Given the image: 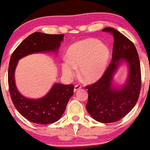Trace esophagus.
Here are the masks:
<instances>
[{"label": "esophagus", "instance_id": "1", "mask_svg": "<svg viewBox=\"0 0 150 150\" xmlns=\"http://www.w3.org/2000/svg\"><path fill=\"white\" fill-rule=\"evenodd\" d=\"M80 89H81V85H75L74 89V91L76 92V91H78V90H79Z\"/></svg>", "mask_w": 150, "mask_h": 150}]
</instances>
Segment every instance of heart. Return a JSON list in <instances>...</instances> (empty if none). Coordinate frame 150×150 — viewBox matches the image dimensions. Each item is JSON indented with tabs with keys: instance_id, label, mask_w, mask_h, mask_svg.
Returning <instances> with one entry per match:
<instances>
[{
	"instance_id": "heart-1",
	"label": "heart",
	"mask_w": 150,
	"mask_h": 150,
	"mask_svg": "<svg viewBox=\"0 0 150 150\" xmlns=\"http://www.w3.org/2000/svg\"><path fill=\"white\" fill-rule=\"evenodd\" d=\"M67 59L61 63L62 74L67 79L74 76L76 68L87 83H94L105 72L110 50L106 45L96 39H86L71 45L66 53Z\"/></svg>"
}]
</instances>
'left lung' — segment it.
Listing matches in <instances>:
<instances>
[{"instance_id": "left-lung-1", "label": "left lung", "mask_w": 150, "mask_h": 150, "mask_svg": "<svg viewBox=\"0 0 150 150\" xmlns=\"http://www.w3.org/2000/svg\"><path fill=\"white\" fill-rule=\"evenodd\" d=\"M102 30L114 37L111 62L99 81L86 87L89 94L86 108L94 120L106 124L117 122L135 106L140 93L141 75L134 44L113 28L106 27ZM123 64L128 67L126 81L122 86H115L114 75Z\"/></svg>"}]
</instances>
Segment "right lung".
<instances>
[{
    "mask_svg": "<svg viewBox=\"0 0 150 150\" xmlns=\"http://www.w3.org/2000/svg\"><path fill=\"white\" fill-rule=\"evenodd\" d=\"M64 35H48L36 32L18 46L10 59L8 84L12 102L18 112L30 122L46 125L56 122L65 112L69 98L74 95L72 85L54 83L46 95L38 99L26 98L16 85L15 71L20 59L34 53L57 54Z\"/></svg>",
    "mask_w": 150,
    "mask_h": 150,
    "instance_id": "1",
    "label": "right lung"
}]
</instances>
